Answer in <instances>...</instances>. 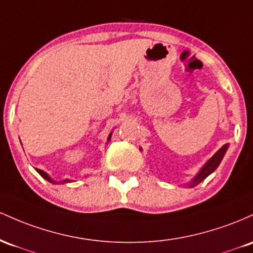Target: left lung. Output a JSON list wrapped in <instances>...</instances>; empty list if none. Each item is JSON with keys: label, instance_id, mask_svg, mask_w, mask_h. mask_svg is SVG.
<instances>
[{"label": "left lung", "instance_id": "1", "mask_svg": "<svg viewBox=\"0 0 253 253\" xmlns=\"http://www.w3.org/2000/svg\"><path fill=\"white\" fill-rule=\"evenodd\" d=\"M228 147H229L228 143L223 144V146L221 147V148L218 149L217 152L215 153V154L212 155V157L209 159V160L207 161V163L204 164L202 167H201V169L197 172V174L192 178L191 181H189V183L186 184V186H188V188H194V186L197 185V184H200L201 181H203L204 179H206L209 174H211V173L217 169L218 165L221 164V161H222L223 157H225ZM140 149L142 150V148H140Z\"/></svg>", "mask_w": 253, "mask_h": 253}]
</instances>
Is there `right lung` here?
Listing matches in <instances>:
<instances>
[{
	"mask_svg": "<svg viewBox=\"0 0 253 253\" xmlns=\"http://www.w3.org/2000/svg\"><path fill=\"white\" fill-rule=\"evenodd\" d=\"M111 136H112V131L110 132V135H109V137H107V142H110V140H111ZM37 172L39 173V174L42 175V178H44L45 180H47V181H50V183H52V184H64V183H72V181H74V180H72V179H64V180H61V181H57V180H53L52 178L50 177L49 174H47L46 172H44L42 171V169H36Z\"/></svg>",
	"mask_w": 253,
	"mask_h": 253,
	"instance_id": "obj_1",
	"label": "right lung"
}]
</instances>
